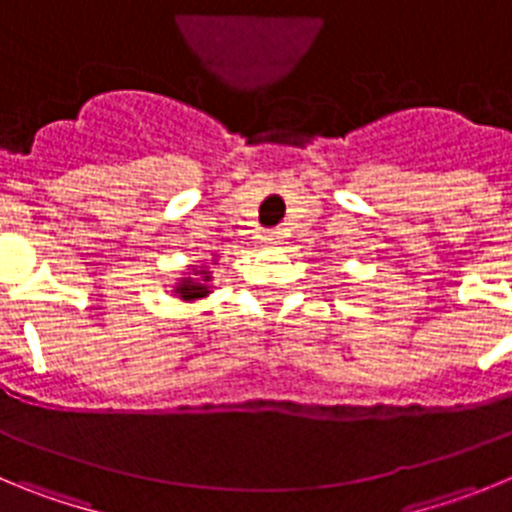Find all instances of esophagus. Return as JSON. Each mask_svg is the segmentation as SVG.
Segmentation results:
<instances>
[{
  "instance_id": "esophagus-1",
  "label": "esophagus",
  "mask_w": 512,
  "mask_h": 512,
  "mask_svg": "<svg viewBox=\"0 0 512 512\" xmlns=\"http://www.w3.org/2000/svg\"><path fill=\"white\" fill-rule=\"evenodd\" d=\"M261 241L277 243L279 241V230H264V235H261Z\"/></svg>"
}]
</instances>
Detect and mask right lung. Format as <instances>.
<instances>
[{"instance_id": "add662e5", "label": "right lung", "mask_w": 512, "mask_h": 512, "mask_svg": "<svg viewBox=\"0 0 512 512\" xmlns=\"http://www.w3.org/2000/svg\"><path fill=\"white\" fill-rule=\"evenodd\" d=\"M202 282H207V277L200 279V282H192V279H187V282H182V287L176 289V292H179L184 300H192V297H202V295H205V284H202Z\"/></svg>"}]
</instances>
